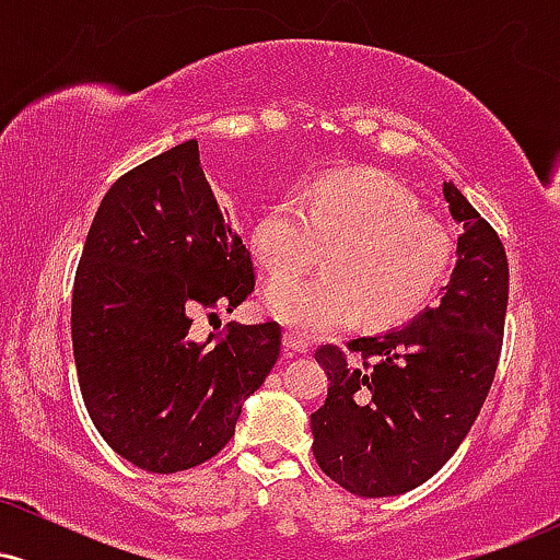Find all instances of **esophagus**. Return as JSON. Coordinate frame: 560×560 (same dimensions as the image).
<instances>
[{"mask_svg":"<svg viewBox=\"0 0 560 560\" xmlns=\"http://www.w3.org/2000/svg\"><path fill=\"white\" fill-rule=\"evenodd\" d=\"M284 347H287V352H307V342L294 331L284 334Z\"/></svg>","mask_w":560,"mask_h":560,"instance_id":"34e87169","label":"esophagus"}]
</instances>
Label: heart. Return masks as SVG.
<instances>
[{
  "mask_svg": "<svg viewBox=\"0 0 560 560\" xmlns=\"http://www.w3.org/2000/svg\"><path fill=\"white\" fill-rule=\"evenodd\" d=\"M249 247L273 281L268 311L300 334L363 324L384 329L408 320L445 279L453 240L400 182L384 171L352 168L318 176L300 210L276 202L249 231ZM325 249L324 275L281 280Z\"/></svg>",
  "mask_w": 560,
  "mask_h": 560,
  "instance_id": "heart-1",
  "label": "heart"
}]
</instances>
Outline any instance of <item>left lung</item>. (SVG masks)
Wrapping results in <instances>:
<instances>
[{"instance_id":"obj_1","label":"left lung","mask_w":560,"mask_h":560,"mask_svg":"<svg viewBox=\"0 0 560 560\" xmlns=\"http://www.w3.org/2000/svg\"><path fill=\"white\" fill-rule=\"evenodd\" d=\"M450 215L464 226L436 305L400 329L320 345L329 395L311 413L320 471L361 498H389L432 479L466 440L498 371L508 258L498 231L453 182Z\"/></svg>"}]
</instances>
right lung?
Instances as JSON below:
<instances>
[{"label": "right lung", "instance_id": "add662e5", "mask_svg": "<svg viewBox=\"0 0 560 560\" xmlns=\"http://www.w3.org/2000/svg\"><path fill=\"white\" fill-rule=\"evenodd\" d=\"M255 292L242 234L221 215L197 139L107 189L75 268L73 355L96 432L152 474L195 468L234 436L244 397L279 361L281 326L229 324L197 339V313Z\"/></svg>", "mask_w": 560, "mask_h": 560}]
</instances>
